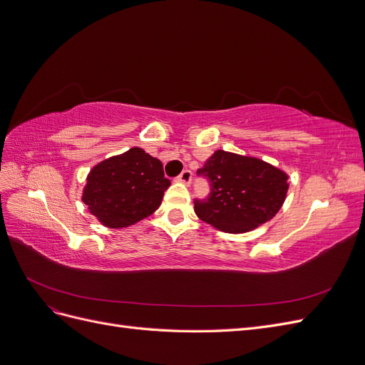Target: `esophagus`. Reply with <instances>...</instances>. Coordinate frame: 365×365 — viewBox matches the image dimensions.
Here are the masks:
<instances>
[{
	"mask_svg": "<svg viewBox=\"0 0 365 365\" xmlns=\"http://www.w3.org/2000/svg\"><path fill=\"white\" fill-rule=\"evenodd\" d=\"M178 180L180 182H182V184H187L189 185L190 182H192V172L190 170H182L180 175H178Z\"/></svg>",
	"mask_w": 365,
	"mask_h": 365,
	"instance_id": "obj_1",
	"label": "esophagus"
}]
</instances>
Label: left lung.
I'll use <instances>...</instances> for the list:
<instances>
[{"label":"left lung","instance_id":"1","mask_svg":"<svg viewBox=\"0 0 365 365\" xmlns=\"http://www.w3.org/2000/svg\"><path fill=\"white\" fill-rule=\"evenodd\" d=\"M197 176L210 193L195 200V213L227 233H247L279 212L288 192V175L259 158L216 150Z\"/></svg>","mask_w":365,"mask_h":365}]
</instances>
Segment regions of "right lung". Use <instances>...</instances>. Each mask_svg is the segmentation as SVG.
Wrapping results in <instances>:
<instances>
[{
    "mask_svg": "<svg viewBox=\"0 0 365 365\" xmlns=\"http://www.w3.org/2000/svg\"><path fill=\"white\" fill-rule=\"evenodd\" d=\"M169 185L161 161L132 148L94 165L82 201L103 225L123 228L155 212Z\"/></svg>",
    "mask_w": 365,
    "mask_h": 365,
    "instance_id": "1",
    "label": "right lung"
}]
</instances>
